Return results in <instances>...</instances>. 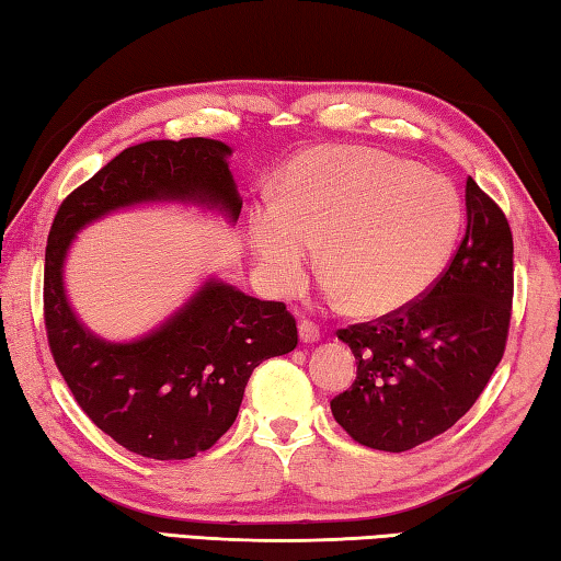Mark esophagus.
Segmentation results:
<instances>
[{"mask_svg": "<svg viewBox=\"0 0 561 561\" xmlns=\"http://www.w3.org/2000/svg\"><path fill=\"white\" fill-rule=\"evenodd\" d=\"M299 341H301V344H317L319 329L311 324V321H301V324H299Z\"/></svg>", "mask_w": 561, "mask_h": 561, "instance_id": "1", "label": "esophagus"}]
</instances>
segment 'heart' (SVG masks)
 Masks as SVG:
<instances>
[{"label":"heart","instance_id":"1","mask_svg":"<svg viewBox=\"0 0 561 561\" xmlns=\"http://www.w3.org/2000/svg\"><path fill=\"white\" fill-rule=\"evenodd\" d=\"M458 190L374 148L301 156L250 217V242L274 294L301 287L321 242L327 294L358 317L405 309L440 277L458 240Z\"/></svg>","mask_w":561,"mask_h":561}]
</instances>
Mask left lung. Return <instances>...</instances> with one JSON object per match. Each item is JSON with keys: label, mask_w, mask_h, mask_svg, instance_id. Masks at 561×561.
<instances>
[{"label": "left lung", "mask_w": 561, "mask_h": 561, "mask_svg": "<svg viewBox=\"0 0 561 561\" xmlns=\"http://www.w3.org/2000/svg\"><path fill=\"white\" fill-rule=\"evenodd\" d=\"M468 227L450 267L423 299L376 324L339 331L354 351L356 381L331 401L356 443L403 453L460 421L495 374L512 311L507 217L472 178Z\"/></svg>", "instance_id": "obj_1"}]
</instances>
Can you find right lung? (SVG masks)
<instances>
[{"instance_id": "1", "label": "right lung", "mask_w": 561, "mask_h": 561, "mask_svg": "<svg viewBox=\"0 0 561 561\" xmlns=\"http://www.w3.org/2000/svg\"><path fill=\"white\" fill-rule=\"evenodd\" d=\"M232 148L213 138L130 146L76 187L54 217L44 264L46 334L76 403L123 448L187 460L222 438L254 368L297 346L282 301H264L207 277L148 334L111 341L83 324L64 284L76 234L140 205H195L234 225L242 197Z\"/></svg>"}]
</instances>
